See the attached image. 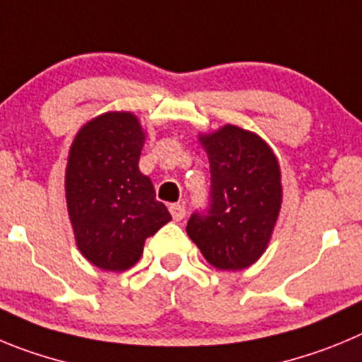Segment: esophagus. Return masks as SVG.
Wrapping results in <instances>:
<instances>
[{
    "label": "esophagus",
    "mask_w": 362,
    "mask_h": 362,
    "mask_svg": "<svg viewBox=\"0 0 362 362\" xmlns=\"http://www.w3.org/2000/svg\"><path fill=\"white\" fill-rule=\"evenodd\" d=\"M169 213H171V216H173L175 221H182L185 218V207L182 204H171L169 205Z\"/></svg>",
    "instance_id": "esophagus-1"
}]
</instances>
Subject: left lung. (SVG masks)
I'll return each instance as SVG.
<instances>
[{"instance_id": "obj_1", "label": "left lung", "mask_w": 362, "mask_h": 362, "mask_svg": "<svg viewBox=\"0 0 362 362\" xmlns=\"http://www.w3.org/2000/svg\"><path fill=\"white\" fill-rule=\"evenodd\" d=\"M200 141L209 157V204L191 214L185 230L216 269H247L263 254L278 220V160L258 135L238 126Z\"/></svg>"}]
</instances>
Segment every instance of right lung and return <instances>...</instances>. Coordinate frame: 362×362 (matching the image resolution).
Masks as SVG:
<instances>
[{"instance_id": "1", "label": "right lung", "mask_w": 362, "mask_h": 362, "mask_svg": "<svg viewBox=\"0 0 362 362\" xmlns=\"http://www.w3.org/2000/svg\"><path fill=\"white\" fill-rule=\"evenodd\" d=\"M144 133L132 113L88 122L71 144L66 204L77 245L103 270L139 262L146 238L171 220L151 180L139 171Z\"/></svg>"}]
</instances>
